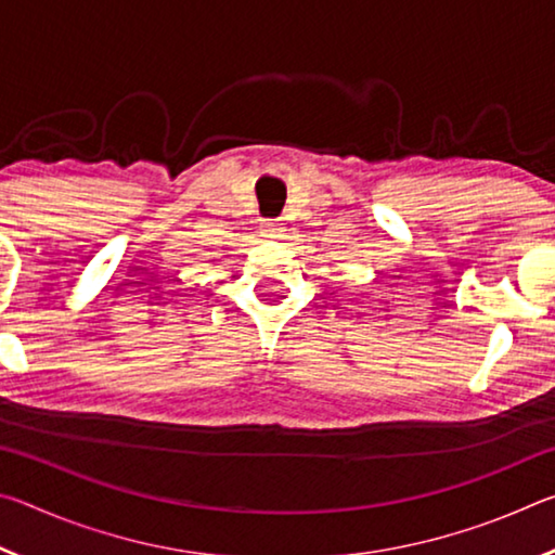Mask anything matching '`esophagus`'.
<instances>
[{"instance_id":"esophagus-1","label":"esophagus","mask_w":555,"mask_h":555,"mask_svg":"<svg viewBox=\"0 0 555 555\" xmlns=\"http://www.w3.org/2000/svg\"><path fill=\"white\" fill-rule=\"evenodd\" d=\"M261 228H264V232L274 234V232L281 230V222L279 220H264V222H261Z\"/></svg>"}]
</instances>
